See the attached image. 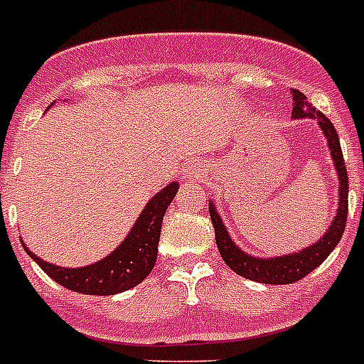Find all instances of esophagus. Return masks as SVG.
<instances>
[{
  "mask_svg": "<svg viewBox=\"0 0 364 364\" xmlns=\"http://www.w3.org/2000/svg\"><path fill=\"white\" fill-rule=\"evenodd\" d=\"M187 176L188 177H200V176H202V172H200V170H198L196 166H191L187 170Z\"/></svg>",
  "mask_w": 364,
  "mask_h": 364,
  "instance_id": "1",
  "label": "esophagus"
}]
</instances>
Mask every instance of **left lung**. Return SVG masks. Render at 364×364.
Masks as SVG:
<instances>
[{
	"label": "left lung",
	"instance_id": "left-lung-1",
	"mask_svg": "<svg viewBox=\"0 0 364 364\" xmlns=\"http://www.w3.org/2000/svg\"><path fill=\"white\" fill-rule=\"evenodd\" d=\"M291 95H294V117H312V119H318V123H320L321 131L327 136V144H329L331 155H333L338 179H341L338 211H336L335 220H333L326 235L318 243L310 245L301 252L289 254V256H280V258L271 259L252 258L249 254L241 252L232 243V239H230L228 232L224 228L223 220L218 218L215 208L209 209L213 228H215V241H217L218 252L226 262V265L237 274L245 277V279L264 282V284H291V282L305 279L310 271H314L318 265H321V262H326L327 256L338 245L346 228V218H348V172H346L341 140H338L335 125L320 110L312 108L306 102V97L299 90L291 91Z\"/></svg>",
	"mask_w": 364,
	"mask_h": 364
}]
</instances>
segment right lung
<instances>
[{
  "label": "right lung",
  "mask_w": 364,
  "mask_h": 364,
  "mask_svg": "<svg viewBox=\"0 0 364 364\" xmlns=\"http://www.w3.org/2000/svg\"><path fill=\"white\" fill-rule=\"evenodd\" d=\"M177 188H179L177 183H172L164 191L159 192L151 202L147 203V208L144 209L125 241L110 256L97 262L95 265L65 269L59 265L46 264L31 250H28V247H23V249L50 279H54L63 288L87 295L121 294L125 289L140 284L141 280L151 273L156 262L162 217H164L168 205L172 203Z\"/></svg>",
  "instance_id": "add662e5"
}]
</instances>
